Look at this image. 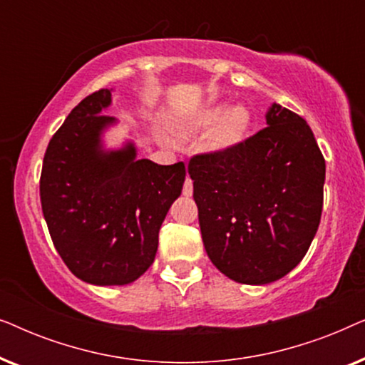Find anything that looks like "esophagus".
Here are the masks:
<instances>
[{
    "mask_svg": "<svg viewBox=\"0 0 365 365\" xmlns=\"http://www.w3.org/2000/svg\"><path fill=\"white\" fill-rule=\"evenodd\" d=\"M182 194L184 196H191L192 194V179L191 178H186V181H184V186H182Z\"/></svg>",
    "mask_w": 365,
    "mask_h": 365,
    "instance_id": "34e87169",
    "label": "esophagus"
}]
</instances>
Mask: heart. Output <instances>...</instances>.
I'll list each match as a JSON object with an SVG mask.
<instances>
[{
	"label": "heart",
	"instance_id": "b5f03b06",
	"mask_svg": "<svg viewBox=\"0 0 365 365\" xmlns=\"http://www.w3.org/2000/svg\"><path fill=\"white\" fill-rule=\"evenodd\" d=\"M191 129H209L216 126L207 138V148L211 151L224 153L237 148L246 141L252 128L251 113L246 108L214 106L194 116L187 123Z\"/></svg>",
	"mask_w": 365,
	"mask_h": 365
}]
</instances>
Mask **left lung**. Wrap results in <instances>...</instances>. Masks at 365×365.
<instances>
[{
	"mask_svg": "<svg viewBox=\"0 0 365 365\" xmlns=\"http://www.w3.org/2000/svg\"><path fill=\"white\" fill-rule=\"evenodd\" d=\"M267 126L231 151L196 154L202 242L214 266L241 284H269L306 256L324 202L326 161L309 124L272 104Z\"/></svg>",
	"mask_w": 365,
	"mask_h": 365,
	"instance_id": "8db88e82",
	"label": "left lung"
}]
</instances>
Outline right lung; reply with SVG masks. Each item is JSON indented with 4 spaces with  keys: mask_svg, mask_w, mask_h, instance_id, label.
Instances as JSON below:
<instances>
[{
    "mask_svg": "<svg viewBox=\"0 0 365 365\" xmlns=\"http://www.w3.org/2000/svg\"><path fill=\"white\" fill-rule=\"evenodd\" d=\"M111 91L89 94L54 133L43 159L39 196L53 244L69 271L96 286H124L154 262L159 229L182 191V163L136 159L128 144L104 153L101 114Z\"/></svg>",
    "mask_w": 365,
    "mask_h": 365,
    "instance_id": "right-lung-1",
    "label": "right lung"
}]
</instances>
